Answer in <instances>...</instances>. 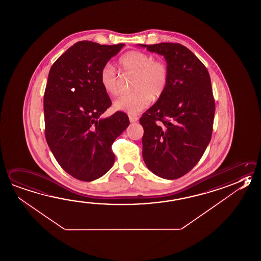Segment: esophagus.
<instances>
[{
	"label": "esophagus",
	"mask_w": 261,
	"mask_h": 261,
	"mask_svg": "<svg viewBox=\"0 0 261 261\" xmlns=\"http://www.w3.org/2000/svg\"><path fill=\"white\" fill-rule=\"evenodd\" d=\"M129 120H130V122H131V123H136V122H138V116L130 114V115H129Z\"/></svg>",
	"instance_id": "obj_1"
}]
</instances>
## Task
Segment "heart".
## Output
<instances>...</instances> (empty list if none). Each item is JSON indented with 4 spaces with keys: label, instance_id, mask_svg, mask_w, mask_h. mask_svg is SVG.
<instances>
[{
    "label": "heart",
    "instance_id": "obj_1",
    "mask_svg": "<svg viewBox=\"0 0 261 261\" xmlns=\"http://www.w3.org/2000/svg\"><path fill=\"white\" fill-rule=\"evenodd\" d=\"M124 72L136 74L132 84L134 92L117 98L113 107L129 114H137L147 108L153 98H160L166 89L169 79L167 65L163 61L139 50H131L122 55L118 61ZM98 79L106 93L117 96L121 92L120 81L115 69L106 64L100 69Z\"/></svg>",
    "mask_w": 261,
    "mask_h": 261
}]
</instances>
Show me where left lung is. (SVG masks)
<instances>
[{"instance_id": "8db88e82", "label": "left lung", "mask_w": 261, "mask_h": 261, "mask_svg": "<svg viewBox=\"0 0 261 261\" xmlns=\"http://www.w3.org/2000/svg\"><path fill=\"white\" fill-rule=\"evenodd\" d=\"M139 46L163 55L169 72L163 95L139 120L143 160L158 176L177 179L196 166L212 139L215 100L210 74L182 44Z\"/></svg>"}]
</instances>
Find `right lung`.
Here are the masks:
<instances>
[{"label": "right lung", "mask_w": 261, "mask_h": 261, "mask_svg": "<svg viewBox=\"0 0 261 261\" xmlns=\"http://www.w3.org/2000/svg\"><path fill=\"white\" fill-rule=\"evenodd\" d=\"M124 44L83 40L51 65L44 93L45 138L60 166L80 181L101 177L113 166L112 145L129 125L123 112L100 115L112 105L100 69Z\"/></svg>", "instance_id": "right-lung-1"}]
</instances>
